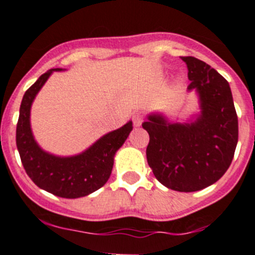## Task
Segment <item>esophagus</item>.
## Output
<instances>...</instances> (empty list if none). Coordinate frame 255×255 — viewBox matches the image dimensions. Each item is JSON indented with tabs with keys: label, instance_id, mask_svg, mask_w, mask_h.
I'll return each instance as SVG.
<instances>
[{
	"label": "esophagus",
	"instance_id": "obj_1",
	"mask_svg": "<svg viewBox=\"0 0 255 255\" xmlns=\"http://www.w3.org/2000/svg\"><path fill=\"white\" fill-rule=\"evenodd\" d=\"M133 125L135 126V127H139V126L142 125V122H143V114L142 113H135L134 116H133Z\"/></svg>",
	"mask_w": 255,
	"mask_h": 255
}]
</instances>
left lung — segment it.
I'll return each instance as SVG.
<instances>
[{
  "label": "left lung",
  "instance_id": "left-lung-1",
  "mask_svg": "<svg viewBox=\"0 0 255 255\" xmlns=\"http://www.w3.org/2000/svg\"><path fill=\"white\" fill-rule=\"evenodd\" d=\"M196 89L201 114L194 123H167L149 116L147 162L154 177L175 191L192 192L210 186L227 172L238 143V116L229 83L215 69L194 56H181Z\"/></svg>",
  "mask_w": 255,
  "mask_h": 255
}]
</instances>
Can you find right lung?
Returning <instances> with one entry per match:
<instances>
[{
    "label": "right lung",
    "mask_w": 255,
    "mask_h": 255,
    "mask_svg": "<svg viewBox=\"0 0 255 255\" xmlns=\"http://www.w3.org/2000/svg\"><path fill=\"white\" fill-rule=\"evenodd\" d=\"M54 70L44 73L23 94L20 107L16 146L23 168L35 185L65 199L87 196L101 189L112 173L113 157L132 130V122L103 135L90 148L78 156L56 157L42 151L35 142L30 128V108L37 92Z\"/></svg>",
    "instance_id": "obj_1"
}]
</instances>
